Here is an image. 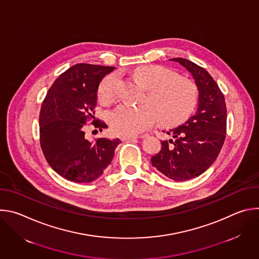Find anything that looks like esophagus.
I'll return each mask as SVG.
<instances>
[{"instance_id": "1", "label": "esophagus", "mask_w": 259, "mask_h": 259, "mask_svg": "<svg viewBox=\"0 0 259 259\" xmlns=\"http://www.w3.org/2000/svg\"><path fill=\"white\" fill-rule=\"evenodd\" d=\"M138 137H141V138H143V137H145V135H141V136H123L122 137V139L123 140H132V139H136V138H138Z\"/></svg>"}]
</instances>
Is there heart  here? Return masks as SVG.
I'll list each match as a JSON object with an SVG mask.
<instances>
[{
	"label": "heart",
	"mask_w": 259,
	"mask_h": 259,
	"mask_svg": "<svg viewBox=\"0 0 259 259\" xmlns=\"http://www.w3.org/2000/svg\"><path fill=\"white\" fill-rule=\"evenodd\" d=\"M133 78L147 94L140 106L122 104L109 115V124L116 134L134 136L156 120L161 125H175L187 121L193 114L198 101L196 84L186 77L176 76L171 69L161 65H143L135 68ZM118 96V77L109 75L98 88V98L108 104Z\"/></svg>",
	"instance_id": "1"
}]
</instances>
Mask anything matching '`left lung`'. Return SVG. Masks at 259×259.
<instances>
[{
  "label": "left lung",
  "instance_id": "8db88e82",
  "mask_svg": "<svg viewBox=\"0 0 259 259\" xmlns=\"http://www.w3.org/2000/svg\"><path fill=\"white\" fill-rule=\"evenodd\" d=\"M186 67L199 90L196 114L186 123L167 132L172 138L161 142V151L152 157V165L175 181L195 178L216 160L227 133L225 96L210 73L186 58H172Z\"/></svg>",
  "mask_w": 259,
  "mask_h": 259
}]
</instances>
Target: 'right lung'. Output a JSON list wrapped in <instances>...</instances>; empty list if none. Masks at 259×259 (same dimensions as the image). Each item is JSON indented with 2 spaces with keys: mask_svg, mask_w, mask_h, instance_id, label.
I'll list each match as a JSON object with an SVG mask.
<instances>
[{
  "mask_svg": "<svg viewBox=\"0 0 259 259\" xmlns=\"http://www.w3.org/2000/svg\"><path fill=\"white\" fill-rule=\"evenodd\" d=\"M114 69L89 63L72 65L55 80L42 103V151L51 168L67 180L87 183L97 179L121 142L119 138L90 141L85 135L88 121L100 131L107 127L94 115L98 85Z\"/></svg>",
  "mask_w": 259,
  "mask_h": 259,
  "instance_id": "obj_1",
  "label": "right lung"
}]
</instances>
